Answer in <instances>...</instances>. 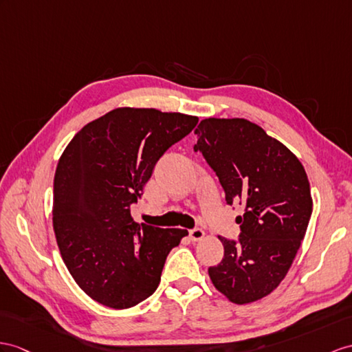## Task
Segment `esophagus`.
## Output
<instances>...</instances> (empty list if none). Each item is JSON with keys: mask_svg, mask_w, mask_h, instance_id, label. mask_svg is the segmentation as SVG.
Masks as SVG:
<instances>
[{"mask_svg": "<svg viewBox=\"0 0 352 352\" xmlns=\"http://www.w3.org/2000/svg\"><path fill=\"white\" fill-rule=\"evenodd\" d=\"M203 236H204V231L199 227L190 230V237L192 239V241H200V239H203Z\"/></svg>", "mask_w": 352, "mask_h": 352, "instance_id": "esophagus-1", "label": "esophagus"}]
</instances>
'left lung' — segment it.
<instances>
[{
  "mask_svg": "<svg viewBox=\"0 0 352 352\" xmlns=\"http://www.w3.org/2000/svg\"><path fill=\"white\" fill-rule=\"evenodd\" d=\"M194 151L215 171L227 204H243L237 239L221 237L224 258L209 267L213 285L245 305L270 294L285 278L312 215L302 162L246 119H204Z\"/></svg>",
  "mask_w": 352,
  "mask_h": 352,
  "instance_id": "1",
  "label": "left lung"
}]
</instances>
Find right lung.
Here are the masks:
<instances>
[{
	"label": "right lung",
	"mask_w": 352,
	"mask_h": 352,
	"mask_svg": "<svg viewBox=\"0 0 352 352\" xmlns=\"http://www.w3.org/2000/svg\"><path fill=\"white\" fill-rule=\"evenodd\" d=\"M199 118L157 109H115L77 133L54 181V230L68 272L85 293L126 309L155 293L170 251L188 234L131 218L164 152Z\"/></svg>",
	"instance_id": "right-lung-1"
}]
</instances>
